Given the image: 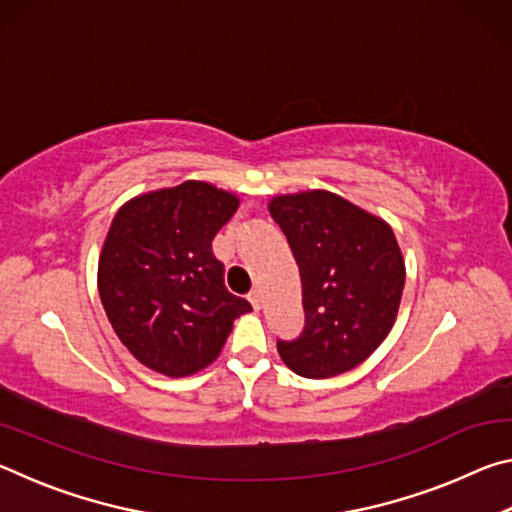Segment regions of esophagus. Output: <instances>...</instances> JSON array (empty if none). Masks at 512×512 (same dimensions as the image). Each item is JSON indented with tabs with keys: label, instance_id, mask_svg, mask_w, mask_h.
Returning a JSON list of instances; mask_svg holds the SVG:
<instances>
[{
	"label": "esophagus",
	"instance_id": "esophagus-1",
	"mask_svg": "<svg viewBox=\"0 0 512 512\" xmlns=\"http://www.w3.org/2000/svg\"><path fill=\"white\" fill-rule=\"evenodd\" d=\"M248 300H250V305H253L255 311L262 309V291H259V289H255L253 293H250Z\"/></svg>",
	"mask_w": 512,
	"mask_h": 512
}]
</instances>
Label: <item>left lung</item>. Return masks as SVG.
<instances>
[{"label": "left lung", "mask_w": 512, "mask_h": 512, "mask_svg": "<svg viewBox=\"0 0 512 512\" xmlns=\"http://www.w3.org/2000/svg\"><path fill=\"white\" fill-rule=\"evenodd\" d=\"M273 221L300 268L305 329L277 341L300 377L357 368L391 332L404 291V257L384 219L325 189L273 196Z\"/></svg>", "instance_id": "1"}]
</instances>
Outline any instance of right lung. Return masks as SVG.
Here are the masks:
<instances>
[{"instance_id": "right-lung-1", "label": "right lung", "mask_w": 512, "mask_h": 512, "mask_svg": "<svg viewBox=\"0 0 512 512\" xmlns=\"http://www.w3.org/2000/svg\"><path fill=\"white\" fill-rule=\"evenodd\" d=\"M239 198L203 180L119 207L99 255V296L128 352L160 375L187 377L219 357L232 323L253 311L223 282L212 239Z\"/></svg>"}]
</instances>
